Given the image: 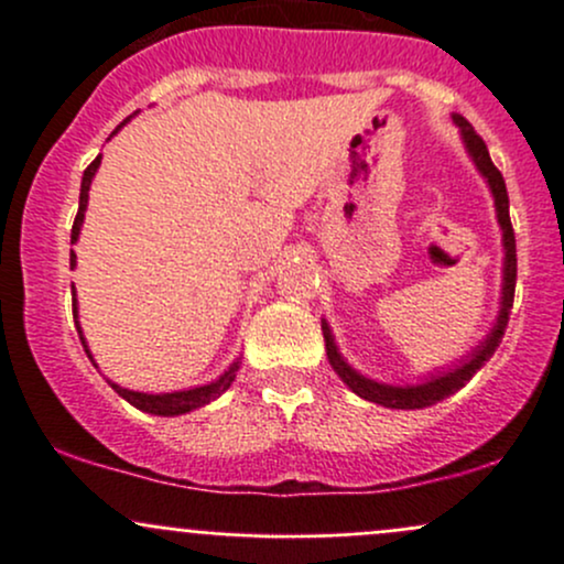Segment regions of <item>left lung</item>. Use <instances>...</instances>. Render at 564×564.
Here are the masks:
<instances>
[{"instance_id": "obj_1", "label": "left lung", "mask_w": 564, "mask_h": 564, "mask_svg": "<svg viewBox=\"0 0 564 564\" xmlns=\"http://www.w3.org/2000/svg\"><path fill=\"white\" fill-rule=\"evenodd\" d=\"M453 122L458 124L460 139H464L466 152H469L471 163L477 166V172L486 176L488 187H491L494 196V207H497V220L502 226V246H505V267H502V303H499V316L494 322L491 333L480 340V346L471 349V355L466 360H460L456 368L445 373H436V377L425 379L420 384H384V382H373V379L362 377L357 373L349 362L340 357L338 346H335L333 333H329V324L322 322V333H324V346H327V360L333 366V371L344 379V384L351 392H357L360 398L371 403H382L388 409H423V406H434L436 401L442 398L453 395L491 360V355L497 351V346L502 344L505 327H508L510 318V308H513V294H516V235L513 226H510V202H508V187H505L502 174L499 169L491 163V155H488V147L480 135L475 133L469 122L458 113H453Z\"/></svg>"}]
</instances>
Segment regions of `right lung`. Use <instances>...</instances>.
<instances>
[{"label": "right lung", "instance_id": "obj_1", "mask_svg": "<svg viewBox=\"0 0 564 564\" xmlns=\"http://www.w3.org/2000/svg\"><path fill=\"white\" fill-rule=\"evenodd\" d=\"M124 122H130V117L124 119ZM122 124H119V128H122ZM117 130H113V133H117ZM98 166H100V155L95 158V161L87 166V172H84L82 196H78V215H76V220H73V231H70V246L78 240V235H82L84 213H87V202H89V185H93V176H95V172H98ZM73 267H76V253H73V250H70V270H73ZM73 318H76V329H78V338H82V344H84V351H87V357H89V360H93V355H89V349H87V340H84L82 324H78L76 292H73ZM93 366H95V360H93ZM237 371H240V360L231 362L229 371L220 373V377L215 379V382L202 384V388L176 390V392H135V390H128V388H119V384H113V382H108V384H111V388L117 390L119 395L124 398V401L133 403L135 409H141V412L161 414V417H174V414H187V412H193V409L207 406L209 401H215V398L224 395V392L231 388V382H235Z\"/></svg>", "mask_w": 564, "mask_h": 564}]
</instances>
